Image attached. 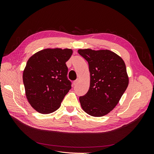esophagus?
Returning <instances> with one entry per match:
<instances>
[{
    "label": "esophagus",
    "mask_w": 154,
    "mask_h": 154,
    "mask_svg": "<svg viewBox=\"0 0 154 154\" xmlns=\"http://www.w3.org/2000/svg\"><path fill=\"white\" fill-rule=\"evenodd\" d=\"M78 82H79V80H78H78H75V81H74V85H76L77 84H78Z\"/></svg>",
    "instance_id": "esophagus-1"
}]
</instances>
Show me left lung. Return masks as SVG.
I'll list each match as a JSON object with an SVG mask.
<instances>
[{"label":"left lung","instance_id":"obj_1","mask_svg":"<svg viewBox=\"0 0 154 154\" xmlns=\"http://www.w3.org/2000/svg\"><path fill=\"white\" fill-rule=\"evenodd\" d=\"M88 63L90 87L80 96L82 109L94 117L108 114L118 105L128 85L129 79L123 60L108 49H78Z\"/></svg>","mask_w":154,"mask_h":154}]
</instances>
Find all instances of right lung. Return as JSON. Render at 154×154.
<instances>
[{"instance_id": "add662e5", "label": "right lung", "mask_w": 154, "mask_h": 154, "mask_svg": "<svg viewBox=\"0 0 154 154\" xmlns=\"http://www.w3.org/2000/svg\"><path fill=\"white\" fill-rule=\"evenodd\" d=\"M71 49L48 48L32 54L23 72L25 93L29 103L39 113H52L60 108L69 90L66 62Z\"/></svg>"}]
</instances>
